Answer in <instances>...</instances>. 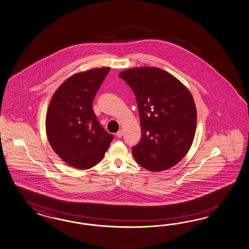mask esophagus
Segmentation results:
<instances>
[{
    "instance_id": "esophagus-1",
    "label": "esophagus",
    "mask_w": 249,
    "mask_h": 249,
    "mask_svg": "<svg viewBox=\"0 0 249 249\" xmlns=\"http://www.w3.org/2000/svg\"><path fill=\"white\" fill-rule=\"evenodd\" d=\"M123 133H124V132H123V130H122V129H121V130H119V131L117 132V136H118L119 138H121V137L123 136Z\"/></svg>"
}]
</instances>
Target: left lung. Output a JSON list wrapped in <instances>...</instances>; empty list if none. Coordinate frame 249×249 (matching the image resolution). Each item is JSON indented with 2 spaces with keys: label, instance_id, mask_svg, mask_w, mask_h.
I'll return each mask as SVG.
<instances>
[{
  "label": "left lung",
  "instance_id": "obj_1",
  "mask_svg": "<svg viewBox=\"0 0 249 249\" xmlns=\"http://www.w3.org/2000/svg\"><path fill=\"white\" fill-rule=\"evenodd\" d=\"M135 94L142 140L132 148L136 161L151 172L176 165L196 134L194 98L179 79L159 68H129L119 74Z\"/></svg>",
  "mask_w": 249,
  "mask_h": 249
}]
</instances>
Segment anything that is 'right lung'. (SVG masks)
<instances>
[{
	"instance_id": "1",
	"label": "right lung",
	"mask_w": 249,
	"mask_h": 249,
	"mask_svg": "<svg viewBox=\"0 0 249 249\" xmlns=\"http://www.w3.org/2000/svg\"><path fill=\"white\" fill-rule=\"evenodd\" d=\"M110 68L76 73L53 93L45 117L47 140L68 165L87 170L98 164L113 140L98 123L92 102Z\"/></svg>"
}]
</instances>
